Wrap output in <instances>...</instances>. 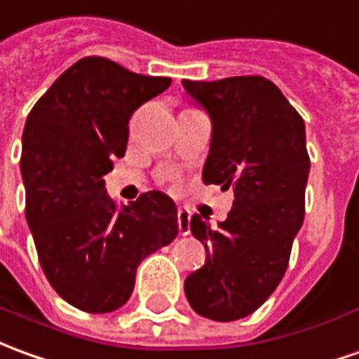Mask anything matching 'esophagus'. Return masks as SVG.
I'll return each instance as SVG.
<instances>
[{
  "label": "esophagus",
  "instance_id": "esophagus-1",
  "mask_svg": "<svg viewBox=\"0 0 359 359\" xmlns=\"http://www.w3.org/2000/svg\"><path fill=\"white\" fill-rule=\"evenodd\" d=\"M177 217H179L180 235H188V233H190V212H188V210H184V208H180Z\"/></svg>",
  "mask_w": 359,
  "mask_h": 359
}]
</instances>
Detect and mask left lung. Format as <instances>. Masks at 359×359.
Segmentation results:
<instances>
[{
  "label": "left lung",
  "instance_id": "1",
  "mask_svg": "<svg viewBox=\"0 0 359 359\" xmlns=\"http://www.w3.org/2000/svg\"><path fill=\"white\" fill-rule=\"evenodd\" d=\"M182 87L212 120L202 179L235 194L217 227L192 215L190 231L208 255L184 280V293L198 315L227 323L257 311L285 274L305 215V122L260 75L182 79Z\"/></svg>",
  "mask_w": 359,
  "mask_h": 359
}]
</instances>
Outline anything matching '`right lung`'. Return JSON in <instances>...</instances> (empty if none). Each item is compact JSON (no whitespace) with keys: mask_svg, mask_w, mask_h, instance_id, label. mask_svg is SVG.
<instances>
[{"mask_svg":"<svg viewBox=\"0 0 359 359\" xmlns=\"http://www.w3.org/2000/svg\"><path fill=\"white\" fill-rule=\"evenodd\" d=\"M169 85V77L83 57L57 77L27 118L25 214L50 285L77 309L122 307L140 262L179 233L177 205L167 194L151 190L118 208L102 179L126 154L134 110Z\"/></svg>","mask_w":359,"mask_h":359,"instance_id":"right-lung-1","label":"right lung"}]
</instances>
